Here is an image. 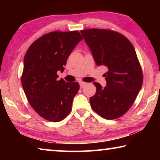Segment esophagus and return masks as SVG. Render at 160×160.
<instances>
[{
    "label": "esophagus",
    "instance_id": "esophagus-1",
    "mask_svg": "<svg viewBox=\"0 0 160 160\" xmlns=\"http://www.w3.org/2000/svg\"><path fill=\"white\" fill-rule=\"evenodd\" d=\"M85 82H80V88H82L85 85Z\"/></svg>",
    "mask_w": 160,
    "mask_h": 160
}]
</instances>
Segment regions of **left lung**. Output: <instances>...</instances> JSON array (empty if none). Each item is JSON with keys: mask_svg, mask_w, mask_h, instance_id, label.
Instances as JSON below:
<instances>
[{"mask_svg": "<svg viewBox=\"0 0 160 160\" xmlns=\"http://www.w3.org/2000/svg\"><path fill=\"white\" fill-rule=\"evenodd\" d=\"M97 66H105L107 86L94 82L97 91L91 107L109 120L121 117L133 104L141 89L143 75L133 46L123 35L109 29L80 31Z\"/></svg>", "mask_w": 160, "mask_h": 160, "instance_id": "1", "label": "left lung"}]
</instances>
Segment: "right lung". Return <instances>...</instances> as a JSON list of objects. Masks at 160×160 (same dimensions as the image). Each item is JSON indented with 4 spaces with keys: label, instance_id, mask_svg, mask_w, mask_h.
I'll return each instance as SVG.
<instances>
[{
    "label": "right lung",
    "instance_id": "add662e5",
    "mask_svg": "<svg viewBox=\"0 0 160 160\" xmlns=\"http://www.w3.org/2000/svg\"><path fill=\"white\" fill-rule=\"evenodd\" d=\"M79 32H52L34 41L24 58L22 85L28 102L42 118L58 122L69 114L72 100L80 89L78 82L58 80V70L78 42Z\"/></svg>",
    "mask_w": 160,
    "mask_h": 160
}]
</instances>
